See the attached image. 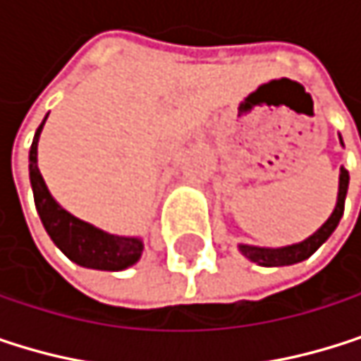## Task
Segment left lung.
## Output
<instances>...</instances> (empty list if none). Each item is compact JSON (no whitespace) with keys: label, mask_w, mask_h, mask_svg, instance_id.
I'll list each match as a JSON object with an SVG mask.
<instances>
[{"label":"left lung","mask_w":361,"mask_h":361,"mask_svg":"<svg viewBox=\"0 0 361 361\" xmlns=\"http://www.w3.org/2000/svg\"><path fill=\"white\" fill-rule=\"evenodd\" d=\"M343 143V139H341ZM347 188H349V171L345 166H341V177H338V199H336V207L332 212V216L326 220V224L313 233L309 239L300 241V243H294V245H286V247H256V245H239V252L260 264V267H290V264H296V262H302L307 260L309 256H313L322 243L328 241V237L334 233V228L338 226L341 218H343V212H345V197H347Z\"/></svg>","instance_id":"left-lung-1"}]
</instances>
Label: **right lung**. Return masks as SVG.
<instances>
[{"label":"right lung","instance_id":"right-lung-1","mask_svg":"<svg viewBox=\"0 0 361 361\" xmlns=\"http://www.w3.org/2000/svg\"><path fill=\"white\" fill-rule=\"evenodd\" d=\"M48 118V116H46ZM44 118V122H46ZM44 122L35 130L31 149H29V179L33 188L35 207L39 220L54 241V245L75 264L99 271H122L135 264L141 258L143 241L139 237H118L94 228L88 222L78 220L65 212L48 192L46 182L37 166V139L44 128Z\"/></svg>","mask_w":361,"mask_h":361}]
</instances>
